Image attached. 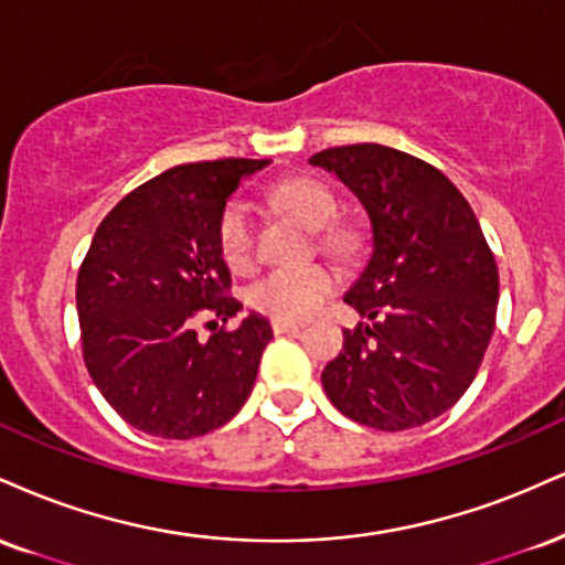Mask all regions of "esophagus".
I'll return each instance as SVG.
<instances>
[{"label":"esophagus","instance_id":"34e87169","mask_svg":"<svg viewBox=\"0 0 565 565\" xmlns=\"http://www.w3.org/2000/svg\"><path fill=\"white\" fill-rule=\"evenodd\" d=\"M270 329H274L276 337L278 334H291V331L302 329V323L300 321H281V318H274V321H270Z\"/></svg>","mask_w":565,"mask_h":565}]
</instances>
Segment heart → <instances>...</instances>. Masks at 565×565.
Here are the masks:
<instances>
[{
	"instance_id": "b5f03b06",
	"label": "heart",
	"mask_w": 565,
	"mask_h": 565,
	"mask_svg": "<svg viewBox=\"0 0 565 565\" xmlns=\"http://www.w3.org/2000/svg\"><path fill=\"white\" fill-rule=\"evenodd\" d=\"M270 202L284 213L300 217L305 226L316 228L318 244L339 260H352L360 249V234L350 223L337 221L339 200L329 186L316 179H284L270 186ZM217 253L234 274H247L257 260V234L253 210L247 202L228 200L217 217ZM337 287V274L323 263L300 268H276L249 289L255 310L281 321H300L318 310Z\"/></svg>"
}]
</instances>
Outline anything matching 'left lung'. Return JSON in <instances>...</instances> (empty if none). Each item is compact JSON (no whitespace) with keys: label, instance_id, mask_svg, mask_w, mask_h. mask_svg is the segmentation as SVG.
<instances>
[{"label":"left lung","instance_id":"left-lung-1","mask_svg":"<svg viewBox=\"0 0 565 565\" xmlns=\"http://www.w3.org/2000/svg\"><path fill=\"white\" fill-rule=\"evenodd\" d=\"M312 166L344 181L373 228V255L344 302L365 318L321 373L344 416L405 431L463 397L498 316L500 278L466 196L439 168L384 145L331 147Z\"/></svg>","mask_w":565,"mask_h":565}]
</instances>
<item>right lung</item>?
<instances>
[{
  "instance_id": "right-lung-1",
  "label": "right lung",
  "mask_w": 565,
  "mask_h": 565,
  "mask_svg": "<svg viewBox=\"0 0 565 565\" xmlns=\"http://www.w3.org/2000/svg\"><path fill=\"white\" fill-rule=\"evenodd\" d=\"M268 162L175 166L99 223L76 281L81 350L102 397L134 429L202 437L247 403L274 331L260 316L226 329L242 302L231 297L215 231L231 192ZM196 322L211 329L207 343Z\"/></svg>"
}]
</instances>
